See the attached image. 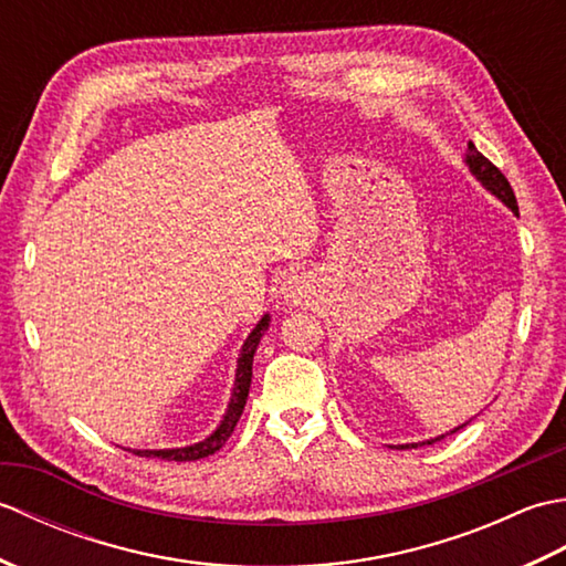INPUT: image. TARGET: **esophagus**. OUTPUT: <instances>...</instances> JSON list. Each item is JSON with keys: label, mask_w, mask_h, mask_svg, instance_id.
Here are the masks:
<instances>
[{"label": "esophagus", "mask_w": 566, "mask_h": 566, "mask_svg": "<svg viewBox=\"0 0 566 566\" xmlns=\"http://www.w3.org/2000/svg\"><path fill=\"white\" fill-rule=\"evenodd\" d=\"M282 292H284V298H296L298 294H302V286H298V282L292 280L290 282H284V286H282Z\"/></svg>", "instance_id": "esophagus-1"}]
</instances>
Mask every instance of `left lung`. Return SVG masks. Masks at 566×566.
<instances>
[{
    "instance_id": "1",
    "label": "left lung",
    "mask_w": 566,
    "mask_h": 566,
    "mask_svg": "<svg viewBox=\"0 0 566 566\" xmlns=\"http://www.w3.org/2000/svg\"><path fill=\"white\" fill-rule=\"evenodd\" d=\"M464 163H467V167H469V172H472V175L476 177V182H482V187H484L486 191H491V195H494L499 201L506 203V207H509L513 213H518V201H515V195H513V189H511V185H509V179L501 175V170H499L496 165H491V163L484 158V155L476 150V146H474L472 140L467 143ZM464 426H467V423L457 426V428H452L450 432H457V430L464 428ZM450 432H444V436H450ZM444 436L430 438V440H426V442H408V444H401V448H420V444H432V442L442 440Z\"/></svg>"
}]
</instances>
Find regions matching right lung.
Listing matches in <instances>:
<instances>
[{
	"instance_id": "add662e5",
	"label": "right lung",
	"mask_w": 566,
	"mask_h": 566,
	"mask_svg": "<svg viewBox=\"0 0 566 566\" xmlns=\"http://www.w3.org/2000/svg\"><path fill=\"white\" fill-rule=\"evenodd\" d=\"M268 328H270V314H264L258 321V326L250 331L243 347H240L231 401H228V408H226V413L221 418V423L216 426L211 436H207L195 444H185V448H167V450H130L128 448V452H136L138 457H160V460H167V462H195V460H201V457L213 454L216 450H221L226 440L231 438V432L240 420V413H243V408H245L250 381H252V357H255L258 345H260L262 335Z\"/></svg>"
}]
</instances>
